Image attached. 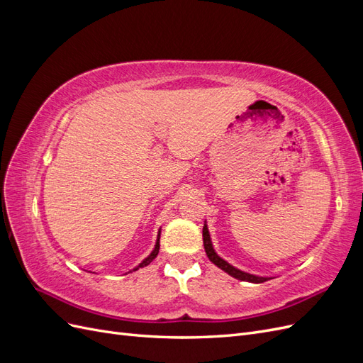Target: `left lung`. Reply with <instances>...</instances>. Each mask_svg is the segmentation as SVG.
I'll return each instance as SVG.
<instances>
[{
    "mask_svg": "<svg viewBox=\"0 0 363 363\" xmlns=\"http://www.w3.org/2000/svg\"><path fill=\"white\" fill-rule=\"evenodd\" d=\"M203 242H204V250H206V255H207L208 260L215 263L218 268H221L223 271H225L228 276H232V277H235L238 280H242V281H250V283H263V281H267V280L271 279V277H260V276H255V274L240 271L236 267L230 265V263L227 260H224L223 257H219L216 255L215 248H213L212 239H211V235H208V228H207L206 223H204V227H203Z\"/></svg>",
    "mask_w": 363,
    "mask_h": 363,
    "instance_id": "1",
    "label": "left lung"
}]
</instances>
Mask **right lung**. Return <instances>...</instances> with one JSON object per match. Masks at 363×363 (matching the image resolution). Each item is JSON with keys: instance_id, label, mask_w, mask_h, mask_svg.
<instances>
[{"instance_id": "add662e5", "label": "right lung", "mask_w": 363, "mask_h": 363, "mask_svg": "<svg viewBox=\"0 0 363 363\" xmlns=\"http://www.w3.org/2000/svg\"><path fill=\"white\" fill-rule=\"evenodd\" d=\"M159 248H160V228H159V233H157V239H156V245H155V250H152L151 252H150V256L148 257H145L144 260H142L139 265L136 267V268H133L131 271H138L139 268H144V267H147V265H150V263L156 259V256L159 255ZM130 271V272H131Z\"/></svg>"}]
</instances>
